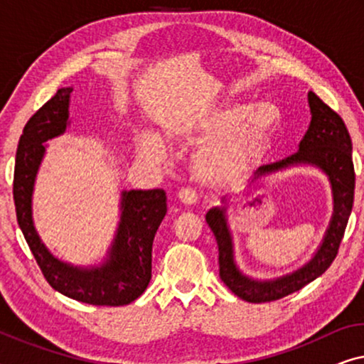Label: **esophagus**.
Here are the masks:
<instances>
[{"label": "esophagus", "instance_id": "esophagus-1", "mask_svg": "<svg viewBox=\"0 0 364 364\" xmlns=\"http://www.w3.org/2000/svg\"><path fill=\"white\" fill-rule=\"evenodd\" d=\"M177 200L183 203L186 207H191L197 202V196L192 188H182V191L177 193Z\"/></svg>", "mask_w": 364, "mask_h": 364}]
</instances>
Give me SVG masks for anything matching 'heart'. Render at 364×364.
<instances>
[{
	"label": "heart",
	"mask_w": 364,
	"mask_h": 364,
	"mask_svg": "<svg viewBox=\"0 0 364 364\" xmlns=\"http://www.w3.org/2000/svg\"><path fill=\"white\" fill-rule=\"evenodd\" d=\"M273 122L263 106L248 107L240 102H223L198 122V132L208 141L193 159V172L212 187H233L247 182L268 151ZM139 152L147 161L159 162L164 151L156 139L144 136Z\"/></svg>",
	"instance_id": "obj_1"
}]
</instances>
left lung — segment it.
Here are the masks:
<instances>
[{
  "label": "left lung",
  "mask_w": 364,
  "mask_h": 364,
  "mask_svg": "<svg viewBox=\"0 0 364 364\" xmlns=\"http://www.w3.org/2000/svg\"><path fill=\"white\" fill-rule=\"evenodd\" d=\"M308 106H310L311 122L298 146V152L272 166H263L253 182H262L273 173L298 166L316 167L328 177L333 196V213L320 247L310 260L287 275L265 278V280L253 278L243 273L235 262V245L227 217V200H223L220 207L210 208L205 215L218 245V267H220L222 282L238 298L248 303L280 300L316 280L336 258L338 248L345 235L353 208V198H355L351 137L343 119L311 91L308 92ZM258 187H262V183H257V187L253 186V188Z\"/></svg>",
  "instance_id": "obj_1"
}]
</instances>
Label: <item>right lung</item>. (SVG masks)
Returning a JSON list of instances; mask_svg holds the SVG:
<instances>
[{"label":"right lung","mask_w":364,"mask_h":364,"mask_svg":"<svg viewBox=\"0 0 364 364\" xmlns=\"http://www.w3.org/2000/svg\"><path fill=\"white\" fill-rule=\"evenodd\" d=\"M73 87H61L29 119L19 137L14 164L13 196L19 228L54 290L73 300L101 306H122L146 291L152 278V243L167 213L161 188L122 191L119 223L111 247L96 265H73L54 257L38 235L33 220V193L48 141L69 127Z\"/></svg>","instance_id":"1"}]
</instances>
